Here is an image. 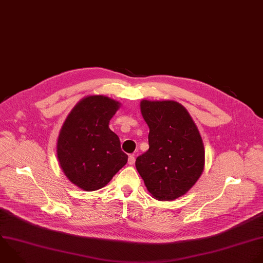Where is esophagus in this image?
Wrapping results in <instances>:
<instances>
[{
	"label": "esophagus",
	"instance_id": "obj_1",
	"mask_svg": "<svg viewBox=\"0 0 263 263\" xmlns=\"http://www.w3.org/2000/svg\"><path fill=\"white\" fill-rule=\"evenodd\" d=\"M134 163H135V157H134L133 155L129 156V158H128V164H129V165H133Z\"/></svg>",
	"mask_w": 263,
	"mask_h": 263
}]
</instances>
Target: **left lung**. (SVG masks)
Masks as SVG:
<instances>
[{"label": "left lung", "mask_w": 263, "mask_h": 263, "mask_svg": "<svg viewBox=\"0 0 263 263\" xmlns=\"http://www.w3.org/2000/svg\"><path fill=\"white\" fill-rule=\"evenodd\" d=\"M149 128V148L135 166L152 197L171 201L185 195L204 169V145L188 110L173 100L140 101Z\"/></svg>", "instance_id": "8db88e82"}]
</instances>
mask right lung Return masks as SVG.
<instances>
[{"label": "right lung", "mask_w": 263, "mask_h": 263, "mask_svg": "<svg viewBox=\"0 0 263 263\" xmlns=\"http://www.w3.org/2000/svg\"><path fill=\"white\" fill-rule=\"evenodd\" d=\"M121 103L103 95L82 98L67 116L57 140V157L67 179L84 191L106 186L126 165L119 136L109 129Z\"/></svg>", "instance_id": "right-lung-1"}]
</instances>
